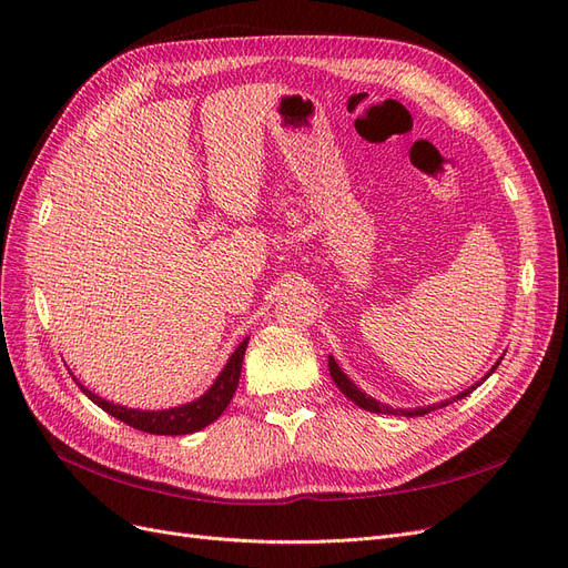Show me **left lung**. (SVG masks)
Instances as JSON below:
<instances>
[{
    "instance_id": "8db88e82",
    "label": "left lung",
    "mask_w": 568,
    "mask_h": 568,
    "mask_svg": "<svg viewBox=\"0 0 568 568\" xmlns=\"http://www.w3.org/2000/svg\"><path fill=\"white\" fill-rule=\"evenodd\" d=\"M503 359V357H500ZM500 359H497V363H495V367L497 365H500ZM495 367L486 374V376H490L493 372H495ZM329 374H332V379H334V384L341 388V393L343 395H346V398H351L357 407H363V409H369V412H376V415H398V412H400V415H405V417H424L426 415V412H432V409H438V407H445V405H450L453 400H462L464 398V395H469L471 390H476L480 384H484L486 382V376H484V379H480V382H476L474 386H469L467 390H462L459 395H455V398H450V400H443V403H438V405H428V407H417V409H393V407H388V405H384V403H379V400H374L372 398V395H367V393H363V390H359L351 379H348V376L346 374H343L341 372V367L336 365V359L334 357H329Z\"/></svg>"
}]
</instances>
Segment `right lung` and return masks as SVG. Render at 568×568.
<instances>
[{
	"label": "right lung",
	"mask_w": 568,
	"mask_h": 568,
	"mask_svg": "<svg viewBox=\"0 0 568 568\" xmlns=\"http://www.w3.org/2000/svg\"><path fill=\"white\" fill-rule=\"evenodd\" d=\"M248 346V338L239 343L232 357L227 359L225 369L220 372L215 384L205 390L199 400L186 403L180 407H170V409H159V412H146V409H130L123 405H113L104 398H99L92 390L84 388L75 376V384L80 390L88 395V398L99 405L104 412H109L111 417L125 422L132 428H140L144 434H156V436H184V434H194L201 432L203 426L213 424L222 412L227 409L232 395L239 386V376H242V363H244V353Z\"/></svg>",
	"instance_id": "add662e5"
}]
</instances>
